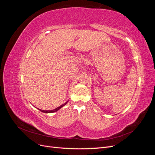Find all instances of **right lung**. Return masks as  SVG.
Masks as SVG:
<instances>
[{
    "mask_svg": "<svg viewBox=\"0 0 155 155\" xmlns=\"http://www.w3.org/2000/svg\"><path fill=\"white\" fill-rule=\"evenodd\" d=\"M68 101H67L66 103H64V104H63V105H61V106L57 107V108H56V109H54V110H41V109H39V110L40 111H41V112H44V113H53V112L58 111V110L61 109V108H62L63 107H64L65 105H66V104H67Z\"/></svg>",
    "mask_w": 155,
    "mask_h": 155,
    "instance_id": "add662e5",
    "label": "right lung"
}]
</instances>
